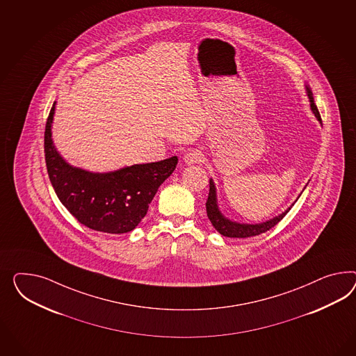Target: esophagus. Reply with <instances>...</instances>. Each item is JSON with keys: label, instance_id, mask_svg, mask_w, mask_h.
Returning a JSON list of instances; mask_svg holds the SVG:
<instances>
[{"label": "esophagus", "instance_id": "1", "mask_svg": "<svg viewBox=\"0 0 356 356\" xmlns=\"http://www.w3.org/2000/svg\"><path fill=\"white\" fill-rule=\"evenodd\" d=\"M203 154L201 150H197V149H193L189 153L184 155V162L186 164H194L200 163L202 162Z\"/></svg>", "mask_w": 356, "mask_h": 356}]
</instances>
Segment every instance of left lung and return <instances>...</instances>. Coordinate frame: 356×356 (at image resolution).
<instances>
[{
  "instance_id": "left-lung-1",
  "label": "left lung",
  "mask_w": 356,
  "mask_h": 356,
  "mask_svg": "<svg viewBox=\"0 0 356 356\" xmlns=\"http://www.w3.org/2000/svg\"><path fill=\"white\" fill-rule=\"evenodd\" d=\"M306 92H307V96L309 98L311 110L316 116L317 120L321 123V116H320V113L317 110V106L315 105L314 95H312V92H311L308 86H306ZM289 210H290V207L286 211L280 213L279 216H275L273 219L264 221V222H259V224H243V222L229 220L219 210L218 198H216V188H215V184L212 181V179H210V192H209V198H207V202H206V211H207V216L211 221L213 228L225 237L248 238V237H252V236H258L260 233H264V232L269 231L270 228H273L288 213Z\"/></svg>"
}]
</instances>
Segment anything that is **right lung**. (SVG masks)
<instances>
[{
    "label": "right lung",
    "instance_id": "obj_1",
    "mask_svg": "<svg viewBox=\"0 0 356 356\" xmlns=\"http://www.w3.org/2000/svg\"><path fill=\"white\" fill-rule=\"evenodd\" d=\"M56 102L45 125V162L49 179L62 204L93 231L120 234L144 219L158 188L175 171L177 156L134 164L113 172L95 173L68 164L51 140Z\"/></svg>",
    "mask_w": 356,
    "mask_h": 356
}]
</instances>
